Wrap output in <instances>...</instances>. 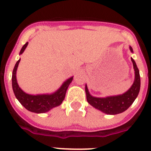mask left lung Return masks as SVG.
<instances>
[{
    "label": "left lung",
    "instance_id": "1",
    "mask_svg": "<svg viewBox=\"0 0 151 151\" xmlns=\"http://www.w3.org/2000/svg\"><path fill=\"white\" fill-rule=\"evenodd\" d=\"M130 50L131 51L133 52L132 48L131 47ZM131 60L132 61L133 66H134L135 78H134L132 86L129 88V90L125 92V94H121V95L100 98V97H92L89 94L87 85H85L86 98H87L88 102L91 106L95 107L97 110L106 113V114L115 115V114H119V113L125 111L132 104L139 93L141 79H140L139 70L137 67L135 62L132 58H131Z\"/></svg>",
    "mask_w": 151,
    "mask_h": 151
}]
</instances>
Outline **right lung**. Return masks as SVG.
<instances>
[{"label": "right lung", "mask_w": 151, "mask_h": 151, "mask_svg": "<svg viewBox=\"0 0 151 151\" xmlns=\"http://www.w3.org/2000/svg\"><path fill=\"white\" fill-rule=\"evenodd\" d=\"M27 45L28 42H26L21 49L19 54L23 53ZM19 61H20V59L17 61L13 70L12 86H13L14 94L21 104L29 111L36 113H46L52 108L60 105L65 98L66 90L69 87V84L73 81V77H71L70 78L66 80V82L63 84L62 86L54 94L31 95V94H26L23 91L21 90V88L19 87L18 84H17L16 73H17V69Z\"/></svg>", "instance_id": "obj_1"}]
</instances>
